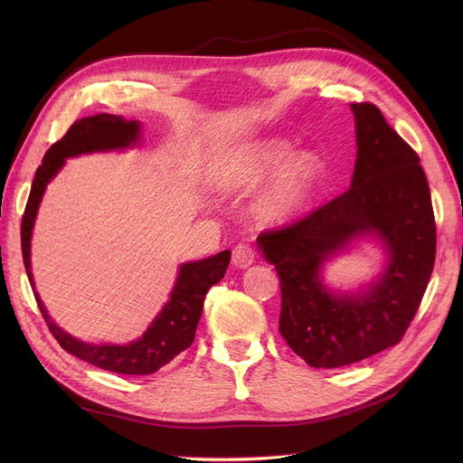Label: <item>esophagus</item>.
<instances>
[{"label":"esophagus","instance_id":"34e87169","mask_svg":"<svg viewBox=\"0 0 463 463\" xmlns=\"http://www.w3.org/2000/svg\"><path fill=\"white\" fill-rule=\"evenodd\" d=\"M255 262V251L248 244H238L232 250V264L236 269H248Z\"/></svg>","mask_w":463,"mask_h":463}]
</instances>
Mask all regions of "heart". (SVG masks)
Wrapping results in <instances>:
<instances>
[{
	"label": "heart",
	"mask_w": 463,
	"mask_h": 463,
	"mask_svg": "<svg viewBox=\"0 0 463 463\" xmlns=\"http://www.w3.org/2000/svg\"><path fill=\"white\" fill-rule=\"evenodd\" d=\"M290 152L293 144L283 138H260L241 146L223 168L222 187L253 191L274 175L259 197L255 212L266 225L290 222L307 206L325 175V165L317 154L300 152L288 162Z\"/></svg>",
	"instance_id": "obj_1"
}]
</instances>
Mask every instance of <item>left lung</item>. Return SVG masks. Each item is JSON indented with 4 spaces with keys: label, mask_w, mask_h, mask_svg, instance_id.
Wrapping results in <instances>:
<instances>
[{
    "label": "left lung",
    "mask_w": 463,
    "mask_h": 463,
    "mask_svg": "<svg viewBox=\"0 0 463 463\" xmlns=\"http://www.w3.org/2000/svg\"><path fill=\"white\" fill-rule=\"evenodd\" d=\"M351 187L257 238L281 281L279 332L311 368H342L396 345L420 306L435 260L430 185L415 150L372 103H353ZM385 250V269L356 291L330 289L326 262L358 239Z\"/></svg>",
    "instance_id": "8db88e82"
}]
</instances>
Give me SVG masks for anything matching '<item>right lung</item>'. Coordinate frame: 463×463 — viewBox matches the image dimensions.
I'll use <instances>...</instances> for the list:
<instances>
[{"label": "right lung", "instance_id": "1", "mask_svg": "<svg viewBox=\"0 0 463 463\" xmlns=\"http://www.w3.org/2000/svg\"><path fill=\"white\" fill-rule=\"evenodd\" d=\"M140 121L126 119L124 116L114 114H95L77 119L69 128L65 137L52 144L51 150L44 154L33 178L20 231L24 266H26L33 290L35 281L32 272V234L46 185L63 168L67 159L84 154L128 150L140 142ZM229 262L231 251L225 250L208 259L180 264L178 278L173 290H170L166 304L156 315V319L146 328V332L135 342L126 345L82 342V339L67 334L52 321L37 290L35 300L48 328L58 339V344L72 356L93 364V366L101 370L121 375H150L193 344L194 330H197L203 313L204 297L212 285L223 279Z\"/></svg>", "mask_w": 463, "mask_h": 463}]
</instances>
